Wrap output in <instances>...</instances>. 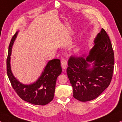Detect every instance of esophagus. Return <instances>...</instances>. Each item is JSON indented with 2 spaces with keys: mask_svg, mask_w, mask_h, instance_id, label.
<instances>
[{
  "mask_svg": "<svg viewBox=\"0 0 122 122\" xmlns=\"http://www.w3.org/2000/svg\"><path fill=\"white\" fill-rule=\"evenodd\" d=\"M61 65L63 69H66L67 65V61L66 59H62L61 60Z\"/></svg>",
  "mask_w": 122,
  "mask_h": 122,
  "instance_id": "obj_1",
  "label": "esophagus"
}]
</instances>
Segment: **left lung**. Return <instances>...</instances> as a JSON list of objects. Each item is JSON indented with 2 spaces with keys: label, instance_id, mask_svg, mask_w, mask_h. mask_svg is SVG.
Returning a JSON list of instances; mask_svg holds the SVG:
<instances>
[{
  "label": "left lung",
  "instance_id": "obj_1",
  "mask_svg": "<svg viewBox=\"0 0 122 122\" xmlns=\"http://www.w3.org/2000/svg\"><path fill=\"white\" fill-rule=\"evenodd\" d=\"M114 64L112 43L102 29L88 55H71L69 58L67 73L73 88V97L86 102L98 97L110 84Z\"/></svg>",
  "mask_w": 122,
  "mask_h": 122
}]
</instances>
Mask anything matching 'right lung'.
<instances>
[{
	"instance_id": "obj_1",
	"label": "right lung",
	"mask_w": 122,
	"mask_h": 122,
	"mask_svg": "<svg viewBox=\"0 0 122 122\" xmlns=\"http://www.w3.org/2000/svg\"><path fill=\"white\" fill-rule=\"evenodd\" d=\"M19 31L13 36L9 45L7 59V72L13 88L22 100L33 105H45L53 100L57 77L61 73V61L52 59L47 62L38 79L33 83L24 84L12 72L10 55L12 49Z\"/></svg>"
}]
</instances>
